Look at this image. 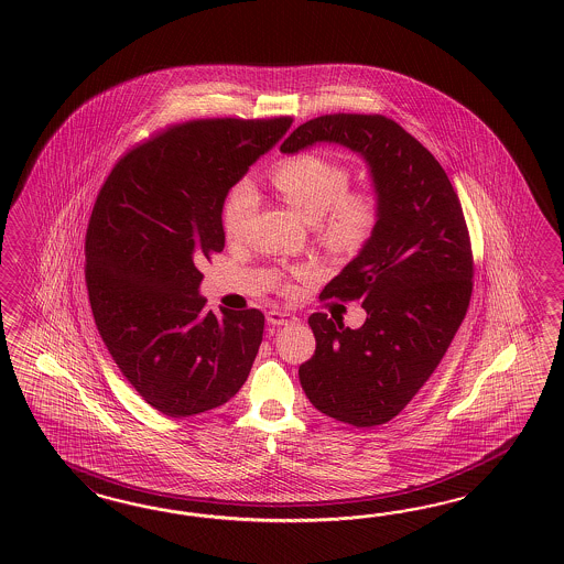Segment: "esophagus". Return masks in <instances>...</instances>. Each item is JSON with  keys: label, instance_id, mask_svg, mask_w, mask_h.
I'll list each match as a JSON object with an SVG mask.
<instances>
[{"label": "esophagus", "instance_id": "obj_1", "mask_svg": "<svg viewBox=\"0 0 564 564\" xmlns=\"http://www.w3.org/2000/svg\"><path fill=\"white\" fill-rule=\"evenodd\" d=\"M267 321L274 326L288 325V323H295L297 318L291 316L290 312H281V310H271L267 312Z\"/></svg>", "mask_w": 564, "mask_h": 564}]
</instances>
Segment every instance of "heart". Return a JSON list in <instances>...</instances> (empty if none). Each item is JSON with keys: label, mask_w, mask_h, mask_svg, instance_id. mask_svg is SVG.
<instances>
[{"label": "heart", "mask_w": 564, "mask_h": 564, "mask_svg": "<svg viewBox=\"0 0 564 564\" xmlns=\"http://www.w3.org/2000/svg\"><path fill=\"white\" fill-rule=\"evenodd\" d=\"M349 167L328 154L302 153L283 159L271 171V184L283 200L306 221H316L318 238L335 254L361 250L382 219V200L375 189H347ZM257 192L252 184L238 182L223 205V231L229 239L243 236ZM290 291V285H283Z\"/></svg>", "instance_id": "heart-1"}]
</instances>
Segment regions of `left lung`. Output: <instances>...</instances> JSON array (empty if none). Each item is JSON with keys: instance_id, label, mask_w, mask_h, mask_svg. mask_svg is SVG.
<instances>
[{"instance_id": "8db88e82", "label": "left lung", "mask_w": 564, "mask_h": 564, "mask_svg": "<svg viewBox=\"0 0 564 564\" xmlns=\"http://www.w3.org/2000/svg\"><path fill=\"white\" fill-rule=\"evenodd\" d=\"M337 142L370 165L382 200L372 239L321 300H358L366 323L307 318L314 356L300 366L310 403L356 427L387 424L441 364L467 314L474 254L459 196L426 147L387 116L330 113L297 126L283 153Z\"/></svg>"}]
</instances>
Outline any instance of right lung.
Returning <instances> with one entry per match:
<instances>
[{"instance_id":"add662e5","label":"right lung","mask_w":564,"mask_h":564,"mask_svg":"<svg viewBox=\"0 0 564 564\" xmlns=\"http://www.w3.org/2000/svg\"><path fill=\"white\" fill-rule=\"evenodd\" d=\"M293 118L192 120L137 144L86 229V290L121 375L170 417L215 410L250 375L264 314L206 310L198 264L223 252V203Z\"/></svg>"}]
</instances>
